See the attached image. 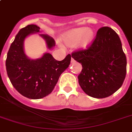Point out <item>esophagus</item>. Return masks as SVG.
Masks as SVG:
<instances>
[{
  "label": "esophagus",
  "mask_w": 132,
  "mask_h": 132,
  "mask_svg": "<svg viewBox=\"0 0 132 132\" xmlns=\"http://www.w3.org/2000/svg\"><path fill=\"white\" fill-rule=\"evenodd\" d=\"M75 60L73 59V58H72V59H71V63H72V64H73V63H75Z\"/></svg>",
  "instance_id": "esophagus-1"
}]
</instances>
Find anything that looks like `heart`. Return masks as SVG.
<instances>
[{"mask_svg":"<svg viewBox=\"0 0 132 132\" xmlns=\"http://www.w3.org/2000/svg\"><path fill=\"white\" fill-rule=\"evenodd\" d=\"M95 33L92 28L86 27H77L64 33L61 37L62 43L68 47L77 48L81 51H86L92 45L94 40Z\"/></svg>","mask_w":132,"mask_h":132,"instance_id":"obj_1","label":"heart"}]
</instances>
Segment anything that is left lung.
<instances>
[{"mask_svg": "<svg viewBox=\"0 0 132 132\" xmlns=\"http://www.w3.org/2000/svg\"><path fill=\"white\" fill-rule=\"evenodd\" d=\"M71 56L82 65L79 84L88 96L105 98L123 84L127 59L120 38L112 29L101 28L88 49L73 53Z\"/></svg>", "mask_w": 132, "mask_h": 132, "instance_id": "left-lung-1", "label": "left lung"}]
</instances>
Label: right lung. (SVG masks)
Returning <instances> with one entry per match:
<instances>
[{"mask_svg":"<svg viewBox=\"0 0 132 132\" xmlns=\"http://www.w3.org/2000/svg\"><path fill=\"white\" fill-rule=\"evenodd\" d=\"M40 29L36 24H29L20 30L10 46L5 64L11 84L22 96L31 99L42 98L51 94L71 60L70 55H68L62 61H57L47 52L38 59L29 57L24 49V40L32 34L40 33ZM39 35L48 50L55 46L51 37Z\"/></svg>","mask_w":132,"mask_h":132,"instance_id":"right-lung-1","label":"right lung"}]
</instances>
